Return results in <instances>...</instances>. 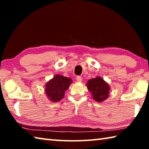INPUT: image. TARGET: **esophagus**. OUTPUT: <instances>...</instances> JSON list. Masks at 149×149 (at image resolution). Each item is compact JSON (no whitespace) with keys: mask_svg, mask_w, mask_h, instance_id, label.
I'll use <instances>...</instances> for the list:
<instances>
[{"mask_svg":"<svg viewBox=\"0 0 149 149\" xmlns=\"http://www.w3.org/2000/svg\"><path fill=\"white\" fill-rule=\"evenodd\" d=\"M76 80L78 82H81V81H82V80H83V78L81 77V76H77V77H76Z\"/></svg>","mask_w":149,"mask_h":149,"instance_id":"esophagus-1","label":"esophagus"}]
</instances>
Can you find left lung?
Listing matches in <instances>:
<instances>
[{"label": "left lung", "instance_id": "left-lung-1", "mask_svg": "<svg viewBox=\"0 0 149 149\" xmlns=\"http://www.w3.org/2000/svg\"><path fill=\"white\" fill-rule=\"evenodd\" d=\"M86 85L95 101L101 102L109 97L110 87L102 77L97 76L90 79L88 80Z\"/></svg>", "mask_w": 149, "mask_h": 149}]
</instances>
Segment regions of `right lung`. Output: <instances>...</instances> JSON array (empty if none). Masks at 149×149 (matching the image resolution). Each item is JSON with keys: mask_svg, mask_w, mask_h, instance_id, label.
<instances>
[{"mask_svg": "<svg viewBox=\"0 0 149 149\" xmlns=\"http://www.w3.org/2000/svg\"><path fill=\"white\" fill-rule=\"evenodd\" d=\"M72 83L71 78L57 74L45 84V93L49 100L53 102H58L64 97L65 91Z\"/></svg>", "mask_w": 149, "mask_h": 149, "instance_id": "obj_1", "label": "right lung"}]
</instances>
